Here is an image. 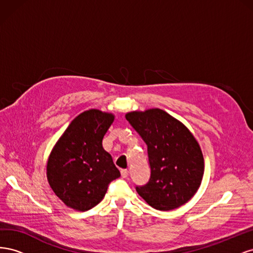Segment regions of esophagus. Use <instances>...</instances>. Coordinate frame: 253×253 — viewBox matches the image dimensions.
<instances>
[{
    "instance_id": "1",
    "label": "esophagus",
    "mask_w": 253,
    "mask_h": 253,
    "mask_svg": "<svg viewBox=\"0 0 253 253\" xmlns=\"http://www.w3.org/2000/svg\"><path fill=\"white\" fill-rule=\"evenodd\" d=\"M121 176L124 178H126L127 176H128V170H126V169H122L121 170Z\"/></svg>"
}]
</instances>
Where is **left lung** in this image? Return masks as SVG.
Segmentation results:
<instances>
[{
    "mask_svg": "<svg viewBox=\"0 0 253 253\" xmlns=\"http://www.w3.org/2000/svg\"><path fill=\"white\" fill-rule=\"evenodd\" d=\"M148 147L151 175L136 191L151 207L169 211L186 204L200 188L204 157L189 129L167 112L152 109L126 115Z\"/></svg>",
    "mask_w": 253,
    "mask_h": 253,
    "instance_id": "8db88e82",
    "label": "left lung"
}]
</instances>
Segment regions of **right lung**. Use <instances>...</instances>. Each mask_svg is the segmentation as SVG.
Here are the masks:
<instances>
[{
    "label": "right lung",
    "mask_w": 253,
    "mask_h": 253,
    "mask_svg": "<svg viewBox=\"0 0 253 253\" xmlns=\"http://www.w3.org/2000/svg\"><path fill=\"white\" fill-rule=\"evenodd\" d=\"M114 121L112 114L88 110L76 117L52 149L47 179L66 206L86 211L102 201L110 182L120 172L102 147Z\"/></svg>",
    "instance_id": "right-lung-1"
}]
</instances>
